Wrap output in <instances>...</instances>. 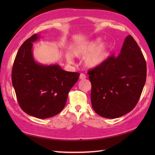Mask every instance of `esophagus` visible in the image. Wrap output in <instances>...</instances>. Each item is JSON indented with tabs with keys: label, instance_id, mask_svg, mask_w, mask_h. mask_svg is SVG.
Returning a JSON list of instances; mask_svg holds the SVG:
<instances>
[{
	"label": "esophagus",
	"instance_id": "esophagus-1",
	"mask_svg": "<svg viewBox=\"0 0 155 155\" xmlns=\"http://www.w3.org/2000/svg\"><path fill=\"white\" fill-rule=\"evenodd\" d=\"M80 79H85V78H87V77H86V75L85 74H83V73H81V74H80Z\"/></svg>",
	"mask_w": 155,
	"mask_h": 155
}]
</instances>
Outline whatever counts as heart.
I'll return each mask as SVG.
<instances>
[{"label": "heart", "instance_id": "b5f03b06", "mask_svg": "<svg viewBox=\"0 0 155 155\" xmlns=\"http://www.w3.org/2000/svg\"><path fill=\"white\" fill-rule=\"evenodd\" d=\"M101 39L98 38L87 42L78 44L72 48V54L77 57L85 56V64L89 68H96L101 65L106 59L109 46L106 43H101ZM66 59L69 63L73 62L71 54H67Z\"/></svg>", "mask_w": 155, "mask_h": 155}]
</instances>
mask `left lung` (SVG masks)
Masks as SVG:
<instances>
[{"instance_id":"obj_1","label":"left lung","mask_w":155,"mask_h":155,"mask_svg":"<svg viewBox=\"0 0 155 155\" xmlns=\"http://www.w3.org/2000/svg\"><path fill=\"white\" fill-rule=\"evenodd\" d=\"M146 63L137 43L128 35L119 55L112 54L88 71L91 105L97 114L117 118L136 106L146 80Z\"/></svg>"}]
</instances>
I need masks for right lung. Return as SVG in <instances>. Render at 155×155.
Listing matches in <instances>:
<instances>
[{"instance_id": "1", "label": "right lung", "mask_w": 155, "mask_h": 155, "mask_svg": "<svg viewBox=\"0 0 155 155\" xmlns=\"http://www.w3.org/2000/svg\"><path fill=\"white\" fill-rule=\"evenodd\" d=\"M40 38L34 34L20 47L12 72V85L20 108L37 118L54 116L62 111L70 90L79 73L65 71L59 65L38 64L33 56V42Z\"/></svg>"}]
</instances>
